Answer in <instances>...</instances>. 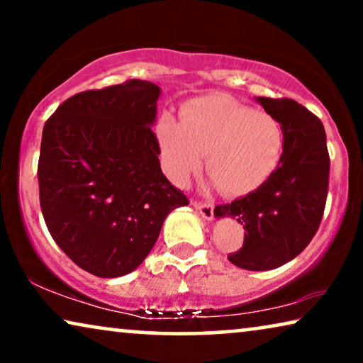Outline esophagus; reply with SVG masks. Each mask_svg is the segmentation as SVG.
Segmentation results:
<instances>
[{"mask_svg": "<svg viewBox=\"0 0 363 363\" xmlns=\"http://www.w3.org/2000/svg\"><path fill=\"white\" fill-rule=\"evenodd\" d=\"M191 203H193V206L196 208V211L200 213L205 220H213V216H215V208H213L211 203L200 201V200H193Z\"/></svg>", "mask_w": 363, "mask_h": 363, "instance_id": "34e87169", "label": "esophagus"}]
</instances>
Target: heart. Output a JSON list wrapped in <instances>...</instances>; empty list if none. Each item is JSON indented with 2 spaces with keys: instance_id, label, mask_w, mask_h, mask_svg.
I'll list each match as a JSON object with an SVG mask.
<instances>
[{
  "instance_id": "b5f03b06",
  "label": "heart",
  "mask_w": 363,
  "mask_h": 363,
  "mask_svg": "<svg viewBox=\"0 0 363 363\" xmlns=\"http://www.w3.org/2000/svg\"><path fill=\"white\" fill-rule=\"evenodd\" d=\"M180 117L165 113L155 127L163 165L178 185L200 172L205 153L208 177L226 196L256 191L279 165L284 130L269 113L218 94L188 102Z\"/></svg>"
}]
</instances>
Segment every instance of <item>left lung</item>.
<instances>
[{
    "label": "left lung",
    "mask_w": 363,
    "mask_h": 363,
    "mask_svg": "<svg viewBox=\"0 0 363 363\" xmlns=\"http://www.w3.org/2000/svg\"><path fill=\"white\" fill-rule=\"evenodd\" d=\"M281 122L284 150L261 188L215 215L236 218L245 228L242 247L228 259L247 271L276 269L306 250L319 230L329 191L330 158L320 118L292 99L256 97Z\"/></svg>",
    "instance_id": "1"
}]
</instances>
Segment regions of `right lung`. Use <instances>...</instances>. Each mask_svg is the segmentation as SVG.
I'll return each instance as SVG.
<instances>
[{
  "instance_id": "add662e5",
  "label": "right lung",
  "mask_w": 363,
  "mask_h": 363,
  "mask_svg": "<svg viewBox=\"0 0 363 363\" xmlns=\"http://www.w3.org/2000/svg\"><path fill=\"white\" fill-rule=\"evenodd\" d=\"M160 87L128 79L69 97L43 128L39 203L52 240L81 269L118 277L152 251L167 215L188 205L160 168Z\"/></svg>"
}]
</instances>
